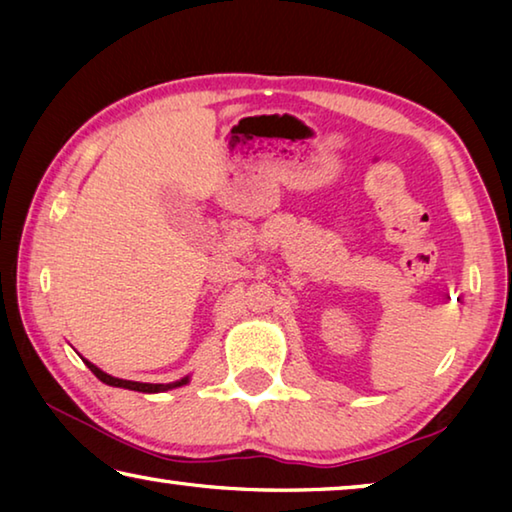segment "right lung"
Here are the masks:
<instances>
[{"instance_id": "right-lung-1", "label": "right lung", "mask_w": 512, "mask_h": 512, "mask_svg": "<svg viewBox=\"0 0 512 512\" xmlns=\"http://www.w3.org/2000/svg\"><path fill=\"white\" fill-rule=\"evenodd\" d=\"M85 366H88L94 375H97L103 384L108 386H117V388H128V391H140V393H160V391H169V388H178L187 384V377L180 379V381H173V384H140V381H126V379H117V377H110L108 372L99 370L94 363L85 361Z\"/></svg>"}]
</instances>
